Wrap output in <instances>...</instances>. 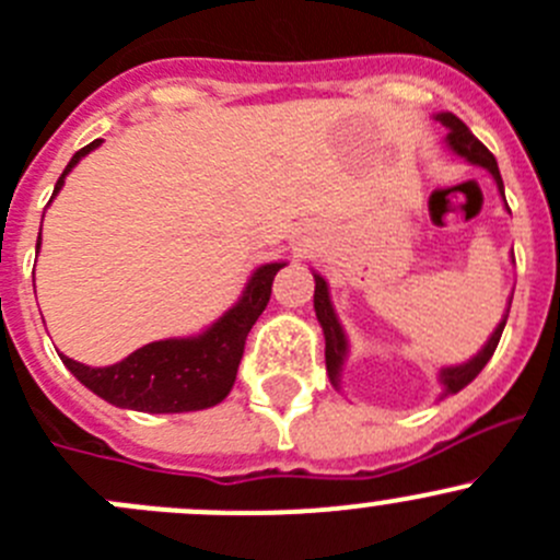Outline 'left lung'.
Masks as SVG:
<instances>
[{
	"label": "left lung",
	"mask_w": 560,
	"mask_h": 560,
	"mask_svg": "<svg viewBox=\"0 0 560 560\" xmlns=\"http://www.w3.org/2000/svg\"><path fill=\"white\" fill-rule=\"evenodd\" d=\"M435 119H439L441 125L450 127L446 143L452 147V152H457L460 158H466L468 163L481 165V168L490 171L492 179H495V185H498V190H501V196H503L501 171H498V163H495V158L490 154V149H487L485 143H481L479 138H476L474 132H470L468 127L457 119L455 114H450V110H446V114H439ZM313 278H315V293H313L315 315H318V324H320V329H324V340H326V373H329L331 384L340 389V373H342V362H346V357H348V340H346V331H342L340 320H337L335 307H331L329 285H326V280L320 278V275H313ZM509 307H512V302L506 304V313H503L501 324L495 326V331L490 335V340L485 342V348H481L474 359H468V362H463V364H455V368L441 370L439 378H441V384H444V397L457 395V392H460L463 386H468L470 381L481 373V368L490 362V357L495 353V348H498V340H501L503 326H506Z\"/></svg>",
	"instance_id": "left-lung-1"
}]
</instances>
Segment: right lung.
<instances>
[{
	"label": "right lung",
	"instance_id": "right-lung-1",
	"mask_svg": "<svg viewBox=\"0 0 560 560\" xmlns=\"http://www.w3.org/2000/svg\"><path fill=\"white\" fill-rule=\"evenodd\" d=\"M100 143L103 141L97 138L73 154L68 168L57 179L54 196L62 190L65 176L79 165V160L86 158ZM37 250H40V236H37ZM282 267L285 261L258 267L247 280L240 302L201 335L149 342L108 368H86L62 353L59 357L86 389L108 400L110 406L143 413H185L218 406L234 386L247 331L269 304L272 280Z\"/></svg>",
	"mask_w": 560,
	"mask_h": 560
}]
</instances>
